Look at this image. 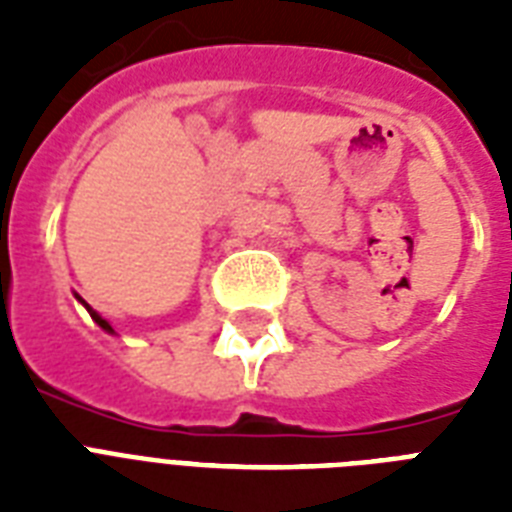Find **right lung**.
Instances as JSON below:
<instances>
[{
  "mask_svg": "<svg viewBox=\"0 0 512 512\" xmlns=\"http://www.w3.org/2000/svg\"><path fill=\"white\" fill-rule=\"evenodd\" d=\"M84 308H87V311H90V316H92V319H95V324H98L100 329H106V332H111V335H114V329H111V324H108V321L103 319V316H100V313L92 311V308H90V305H87V303H84Z\"/></svg>",
  "mask_w": 512,
  "mask_h": 512,
  "instance_id": "obj_1",
  "label": "right lung"
}]
</instances>
